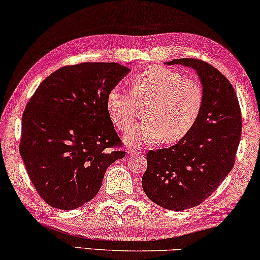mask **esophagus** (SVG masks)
<instances>
[{
    "label": "esophagus",
    "instance_id": "obj_1",
    "mask_svg": "<svg viewBox=\"0 0 260 260\" xmlns=\"http://www.w3.org/2000/svg\"><path fill=\"white\" fill-rule=\"evenodd\" d=\"M126 152H127V154H130V155H138V154H142L143 150L142 148H137V147H127Z\"/></svg>",
    "mask_w": 260,
    "mask_h": 260
}]
</instances>
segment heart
Masks as SVG:
<instances>
[{"label": "heart", "mask_w": 260, "mask_h": 260, "mask_svg": "<svg viewBox=\"0 0 260 260\" xmlns=\"http://www.w3.org/2000/svg\"><path fill=\"white\" fill-rule=\"evenodd\" d=\"M131 91L114 86L106 99L110 120L120 131H126L133 124L138 105L148 104L144 113L146 120L124 136L129 147L153 145L165 138L170 143L178 142L190 133L201 114V85L167 68L153 66L138 72L131 79Z\"/></svg>", "instance_id": "b5f03b06"}]
</instances>
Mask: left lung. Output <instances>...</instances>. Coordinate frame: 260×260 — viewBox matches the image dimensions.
Returning a JSON list of instances; mask_svg holds the SVG:
<instances>
[{"mask_svg":"<svg viewBox=\"0 0 260 260\" xmlns=\"http://www.w3.org/2000/svg\"><path fill=\"white\" fill-rule=\"evenodd\" d=\"M197 72L203 85V106L190 133L169 148L147 152L142 178L144 192L170 211L202 204L214 192L235 164L242 117L235 90L221 72L196 58H178Z\"/></svg>","mask_w":260,"mask_h":260,"instance_id":"left-lung-1","label":"left lung"}]
</instances>
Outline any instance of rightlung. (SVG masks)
<instances>
[{
	"label": "right lung",
	"instance_id": "add662e5",
	"mask_svg": "<svg viewBox=\"0 0 260 260\" xmlns=\"http://www.w3.org/2000/svg\"><path fill=\"white\" fill-rule=\"evenodd\" d=\"M118 63L63 67L27 102L19 152L29 180L48 205L75 210L99 192L110 165L124 158L110 120L108 92L129 74Z\"/></svg>",
	"mask_w": 260,
	"mask_h": 260
}]
</instances>
